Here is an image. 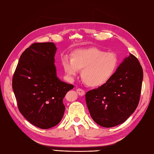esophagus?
<instances>
[{
	"instance_id": "34e87169",
	"label": "esophagus",
	"mask_w": 154,
	"mask_h": 154,
	"mask_svg": "<svg viewBox=\"0 0 154 154\" xmlns=\"http://www.w3.org/2000/svg\"><path fill=\"white\" fill-rule=\"evenodd\" d=\"M76 92L80 96L85 95V91L83 90V89H82V88H77Z\"/></svg>"
}]
</instances>
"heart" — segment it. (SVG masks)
<instances>
[{
    "label": "heart",
    "instance_id": "b5f03b06",
    "mask_svg": "<svg viewBox=\"0 0 154 154\" xmlns=\"http://www.w3.org/2000/svg\"><path fill=\"white\" fill-rule=\"evenodd\" d=\"M70 60L66 59L62 63L67 77L72 79L78 71H81L82 81L92 88L100 87L109 81L119 63L116 54L95 47L73 51Z\"/></svg>",
    "mask_w": 154,
    "mask_h": 154
}]
</instances>
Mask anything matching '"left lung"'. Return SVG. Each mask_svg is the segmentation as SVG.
Masks as SVG:
<instances>
[{"label": "left lung", "instance_id": "obj_1", "mask_svg": "<svg viewBox=\"0 0 154 154\" xmlns=\"http://www.w3.org/2000/svg\"><path fill=\"white\" fill-rule=\"evenodd\" d=\"M143 72L135 56L125 59L106 85L86 93V102L93 120L103 127L121 125L138 106Z\"/></svg>", "mask_w": 154, "mask_h": 154}]
</instances>
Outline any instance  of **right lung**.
<instances>
[{
  "mask_svg": "<svg viewBox=\"0 0 154 154\" xmlns=\"http://www.w3.org/2000/svg\"><path fill=\"white\" fill-rule=\"evenodd\" d=\"M53 42H36L23 51L12 80L18 109L32 125L48 129L60 122L65 112L63 99L74 88L56 74Z\"/></svg>",
  "mask_w": 154,
  "mask_h": 154,
  "instance_id": "1",
  "label": "right lung"
}]
</instances>
